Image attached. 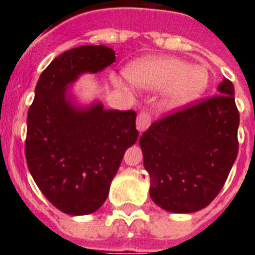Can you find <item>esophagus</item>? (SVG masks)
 Listing matches in <instances>:
<instances>
[{"instance_id":"1","label":"esophagus","mask_w":255,"mask_h":255,"mask_svg":"<svg viewBox=\"0 0 255 255\" xmlns=\"http://www.w3.org/2000/svg\"><path fill=\"white\" fill-rule=\"evenodd\" d=\"M151 122H152L151 114H149L148 111H141L139 115H137V119H136V127H137V129H139L140 132H143L149 127Z\"/></svg>"}]
</instances>
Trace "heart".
I'll return each instance as SVG.
<instances>
[{
  "mask_svg": "<svg viewBox=\"0 0 255 255\" xmlns=\"http://www.w3.org/2000/svg\"><path fill=\"white\" fill-rule=\"evenodd\" d=\"M128 79L145 90H164L168 106L189 103L205 91L209 73L204 66L189 65L172 57L139 59L127 67Z\"/></svg>",
  "mask_w": 255,
  "mask_h": 255,
  "instance_id": "b5f03b06",
  "label": "heart"
}]
</instances>
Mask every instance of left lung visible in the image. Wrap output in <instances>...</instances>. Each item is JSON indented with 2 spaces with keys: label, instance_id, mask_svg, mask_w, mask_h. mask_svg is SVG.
Segmentation results:
<instances>
[{
  "label": "left lung",
  "instance_id": "1",
  "mask_svg": "<svg viewBox=\"0 0 255 255\" xmlns=\"http://www.w3.org/2000/svg\"><path fill=\"white\" fill-rule=\"evenodd\" d=\"M240 112L233 83L160 118L140 136L149 194L173 213H192L217 197L238 153Z\"/></svg>",
  "mask_w": 255,
  "mask_h": 255
}]
</instances>
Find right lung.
<instances>
[{"label":"right lung","instance_id":"add662e5","mask_svg":"<svg viewBox=\"0 0 255 255\" xmlns=\"http://www.w3.org/2000/svg\"><path fill=\"white\" fill-rule=\"evenodd\" d=\"M115 62L107 46L67 50L50 63L27 112L25 155L34 181L57 209L70 216L103 205L124 152L136 143V112L104 110L99 103L77 110L66 88L82 73H98Z\"/></svg>","mask_w":255,"mask_h":255}]
</instances>
